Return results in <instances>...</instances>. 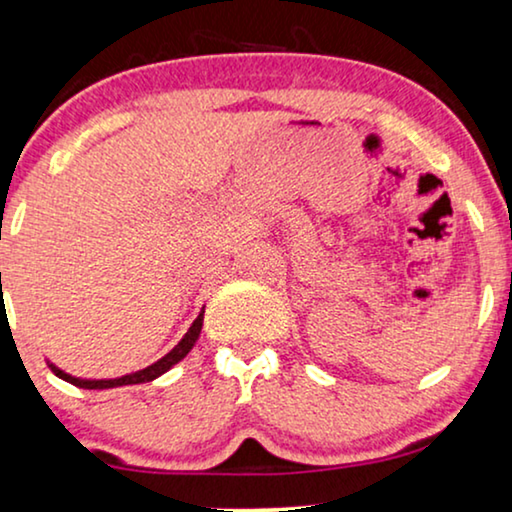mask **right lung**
<instances>
[{
	"instance_id": "add662e5",
	"label": "right lung",
	"mask_w": 512,
	"mask_h": 512,
	"mask_svg": "<svg viewBox=\"0 0 512 512\" xmlns=\"http://www.w3.org/2000/svg\"><path fill=\"white\" fill-rule=\"evenodd\" d=\"M201 327H203V311L199 313V318L194 320L192 327H189L187 335L182 337L180 342H177L173 351L166 353V356H163L161 360H156L154 365L145 367V370L133 372V374H124V377H117V379H77V377H72V374H65L63 370H58L56 365L49 363V367L53 370V374H56V377L70 381V384L79 386V388H114V386H128V384H145V381H152L156 377H161L163 372H168L170 367H173L175 363H180V360L194 349L196 339H199V335H201Z\"/></svg>"
}]
</instances>
